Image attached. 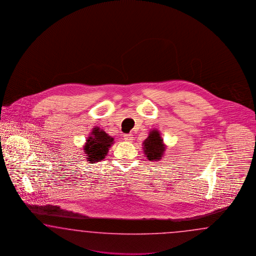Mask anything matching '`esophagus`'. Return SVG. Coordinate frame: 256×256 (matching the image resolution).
<instances>
[{
  "label": "esophagus",
  "mask_w": 256,
  "mask_h": 256,
  "mask_svg": "<svg viewBox=\"0 0 256 256\" xmlns=\"http://www.w3.org/2000/svg\"><path fill=\"white\" fill-rule=\"evenodd\" d=\"M124 140L126 142H132V140H133V135H132V133H130V134H124Z\"/></svg>",
  "instance_id": "obj_1"
}]
</instances>
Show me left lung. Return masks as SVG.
Instances as JSON below:
<instances>
[{
	"mask_svg": "<svg viewBox=\"0 0 256 256\" xmlns=\"http://www.w3.org/2000/svg\"><path fill=\"white\" fill-rule=\"evenodd\" d=\"M142 146L144 153L150 162L160 160L166 150V146L164 144L160 133L158 130H152L149 132L148 138L142 142Z\"/></svg>",
	"mask_w": 256,
	"mask_h": 256,
	"instance_id": "left-lung-1",
	"label": "left lung"
}]
</instances>
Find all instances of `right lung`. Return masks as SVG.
I'll return each mask as SVG.
<instances>
[{
  "label": "right lung",
  "instance_id": "obj_1",
  "mask_svg": "<svg viewBox=\"0 0 256 256\" xmlns=\"http://www.w3.org/2000/svg\"><path fill=\"white\" fill-rule=\"evenodd\" d=\"M114 142V138L108 133L98 126H94L84 146V154L88 160L87 162L94 163L103 160L108 154V148Z\"/></svg>",
  "mask_w": 256,
  "mask_h": 256
}]
</instances>
